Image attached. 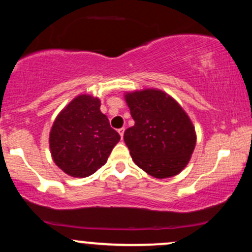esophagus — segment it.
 I'll return each mask as SVG.
<instances>
[{"instance_id":"obj_1","label":"esophagus","mask_w":252,"mask_h":252,"mask_svg":"<svg viewBox=\"0 0 252 252\" xmlns=\"http://www.w3.org/2000/svg\"><path fill=\"white\" fill-rule=\"evenodd\" d=\"M124 131H126V128H121V129H118V134L121 135V137H122V138H123Z\"/></svg>"}]
</instances>
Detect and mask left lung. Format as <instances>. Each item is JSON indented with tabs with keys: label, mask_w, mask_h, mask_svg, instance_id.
<instances>
[{
	"label": "left lung",
	"mask_w": 252,
	"mask_h": 252,
	"mask_svg": "<svg viewBox=\"0 0 252 252\" xmlns=\"http://www.w3.org/2000/svg\"><path fill=\"white\" fill-rule=\"evenodd\" d=\"M135 124L124 132L132 161L156 179L178 175L195 148L192 121L172 96L158 89L126 92Z\"/></svg>",
	"instance_id": "obj_1"
}]
</instances>
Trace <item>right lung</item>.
Wrapping results in <instances>:
<instances>
[{
    "label": "right lung",
    "instance_id": "obj_1",
    "mask_svg": "<svg viewBox=\"0 0 252 252\" xmlns=\"http://www.w3.org/2000/svg\"><path fill=\"white\" fill-rule=\"evenodd\" d=\"M121 140L100 111L99 98L79 94L59 112L50 131L54 163L73 178L94 174Z\"/></svg>",
    "mask_w": 252,
    "mask_h": 252
}]
</instances>
